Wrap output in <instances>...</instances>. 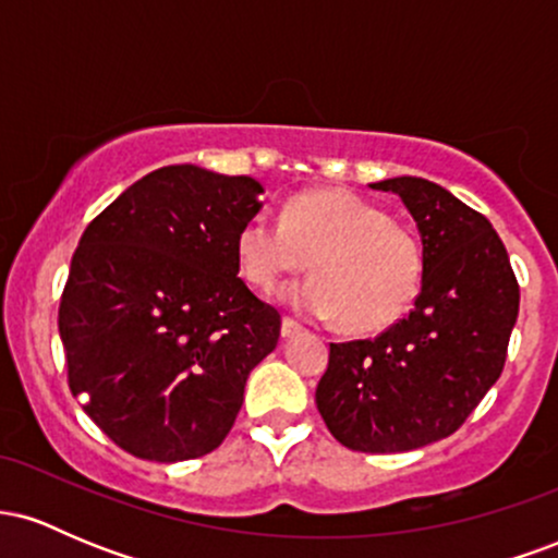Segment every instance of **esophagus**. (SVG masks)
I'll list each match as a JSON object with an SVG mask.
<instances>
[{
    "label": "esophagus",
    "instance_id": "obj_1",
    "mask_svg": "<svg viewBox=\"0 0 558 558\" xmlns=\"http://www.w3.org/2000/svg\"><path fill=\"white\" fill-rule=\"evenodd\" d=\"M301 330H304V328H301V325L296 323V319H291V317H286V319H283V325H280V332H283V338H293V336H299Z\"/></svg>",
    "mask_w": 558,
    "mask_h": 558
}]
</instances>
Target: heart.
Masks as SVG:
<instances>
[{
  "instance_id": "1",
  "label": "heart",
  "mask_w": 558,
  "mask_h": 558,
  "mask_svg": "<svg viewBox=\"0 0 558 558\" xmlns=\"http://www.w3.org/2000/svg\"><path fill=\"white\" fill-rule=\"evenodd\" d=\"M239 270L259 291L310 267L317 278L283 301L310 317H341L351 332L386 330L407 315L425 275L422 243L386 209L343 189L291 196L280 220L252 217L235 235Z\"/></svg>"
}]
</instances>
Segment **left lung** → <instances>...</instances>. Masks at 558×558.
I'll list each match as a JSON object with an SVG mask.
<instances>
[{
    "label": "left lung",
    "mask_w": 558,
    "mask_h": 558,
    "mask_svg": "<svg viewBox=\"0 0 558 558\" xmlns=\"http://www.w3.org/2000/svg\"><path fill=\"white\" fill-rule=\"evenodd\" d=\"M414 217L425 254L409 317L369 341L330 343L317 409L338 444L399 453L448 438L501 375L520 286L488 217L425 178L369 183Z\"/></svg>",
    "instance_id": "left-lung-1"
}]
</instances>
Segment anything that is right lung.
<instances>
[{
  "instance_id": "add662e5",
  "label": "right lung",
  "mask_w": 558,
  "mask_h": 558,
  "mask_svg": "<svg viewBox=\"0 0 558 558\" xmlns=\"http://www.w3.org/2000/svg\"><path fill=\"white\" fill-rule=\"evenodd\" d=\"M248 175L168 165L83 230L60 301L68 383L120 448L185 462L226 440L278 310L239 278L235 235L262 209Z\"/></svg>"
}]
</instances>
